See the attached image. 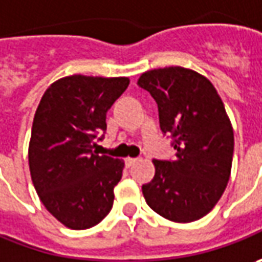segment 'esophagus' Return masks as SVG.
Instances as JSON below:
<instances>
[{"label": "esophagus", "instance_id": "1", "mask_svg": "<svg viewBox=\"0 0 262 262\" xmlns=\"http://www.w3.org/2000/svg\"><path fill=\"white\" fill-rule=\"evenodd\" d=\"M136 161H138L136 158H126V161H124L126 162V167H132Z\"/></svg>", "mask_w": 262, "mask_h": 262}]
</instances>
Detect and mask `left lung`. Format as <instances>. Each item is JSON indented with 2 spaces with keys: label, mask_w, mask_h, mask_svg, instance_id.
Masks as SVG:
<instances>
[{
  "label": "left lung",
  "mask_w": 262,
  "mask_h": 262,
  "mask_svg": "<svg viewBox=\"0 0 262 262\" xmlns=\"http://www.w3.org/2000/svg\"><path fill=\"white\" fill-rule=\"evenodd\" d=\"M158 104L159 126L172 138L174 161H154L142 185L148 206L168 221L188 223L214 207L230 177L233 129L213 84L181 67L148 71L138 79Z\"/></svg>",
  "instance_id": "obj_1"
}]
</instances>
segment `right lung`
Listing matches in <instances>:
<instances>
[{
  "instance_id": "add662e5",
  "label": "right lung",
  "mask_w": 262,
  "mask_h": 262,
  "mask_svg": "<svg viewBox=\"0 0 262 262\" xmlns=\"http://www.w3.org/2000/svg\"><path fill=\"white\" fill-rule=\"evenodd\" d=\"M129 78L71 75L45 91L34 114L29 167L48 212L69 229L103 221L114 202L124 162L98 155L94 146L107 129L105 114Z\"/></svg>"
}]
</instances>
